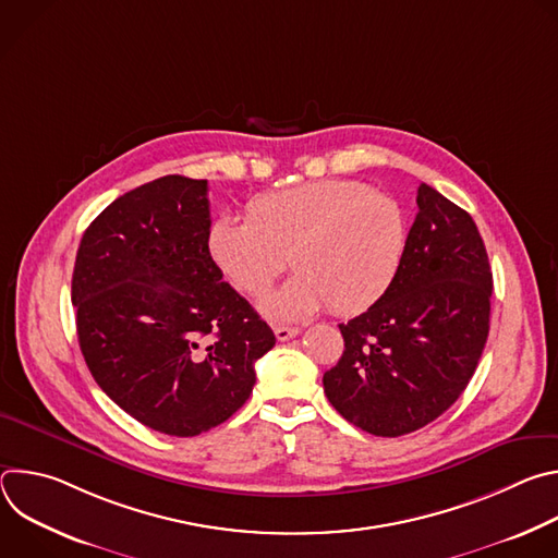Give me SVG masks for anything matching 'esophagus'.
Here are the masks:
<instances>
[{"label": "esophagus", "instance_id": "1", "mask_svg": "<svg viewBox=\"0 0 558 558\" xmlns=\"http://www.w3.org/2000/svg\"><path fill=\"white\" fill-rule=\"evenodd\" d=\"M274 333H276V338L280 340V342H287V340H291V338H295L300 331L295 329V327H274Z\"/></svg>", "mask_w": 558, "mask_h": 558}]
</instances>
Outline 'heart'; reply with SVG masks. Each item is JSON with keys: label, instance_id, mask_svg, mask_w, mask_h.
<instances>
[{"label": "heart", "instance_id": "b5f03b06", "mask_svg": "<svg viewBox=\"0 0 558 558\" xmlns=\"http://www.w3.org/2000/svg\"><path fill=\"white\" fill-rule=\"evenodd\" d=\"M407 238L395 198L355 181H315L256 198L247 220L216 218L207 250L222 276L252 295L291 263L293 280L263 300L274 317H304L325 304L351 315L388 291Z\"/></svg>", "mask_w": 558, "mask_h": 558}]
</instances>
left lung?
<instances>
[{"instance_id": "obj_1", "label": "left lung", "mask_w": 558, "mask_h": 558, "mask_svg": "<svg viewBox=\"0 0 558 558\" xmlns=\"http://www.w3.org/2000/svg\"><path fill=\"white\" fill-rule=\"evenodd\" d=\"M388 291L340 325L344 353L325 392L353 426L400 437L446 413L474 375L490 331L493 271L468 211L430 185Z\"/></svg>"}]
</instances>
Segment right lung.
Masks as SVG:
<instances>
[{
  "label": "right lung",
  "instance_id": "obj_1",
  "mask_svg": "<svg viewBox=\"0 0 558 558\" xmlns=\"http://www.w3.org/2000/svg\"><path fill=\"white\" fill-rule=\"evenodd\" d=\"M207 181L170 174L110 203L72 271L76 336L110 400L194 437L241 409L276 336L209 256Z\"/></svg>",
  "mask_w": 558,
  "mask_h": 558
}]
</instances>
